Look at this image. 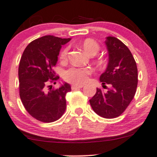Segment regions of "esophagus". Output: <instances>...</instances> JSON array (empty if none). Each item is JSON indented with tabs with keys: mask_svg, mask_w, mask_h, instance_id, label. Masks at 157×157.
Segmentation results:
<instances>
[{
	"mask_svg": "<svg viewBox=\"0 0 157 157\" xmlns=\"http://www.w3.org/2000/svg\"><path fill=\"white\" fill-rule=\"evenodd\" d=\"M82 87H83V86H82V85L73 84L72 86H71V89H72V90H77V89H80Z\"/></svg>",
	"mask_w": 157,
	"mask_h": 157,
	"instance_id": "34e87169",
	"label": "esophagus"
}]
</instances>
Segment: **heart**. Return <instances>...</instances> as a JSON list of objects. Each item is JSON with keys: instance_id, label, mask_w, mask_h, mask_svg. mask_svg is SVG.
Returning a JSON list of instances; mask_svg holds the SVG:
<instances>
[{"instance_id": "1", "label": "heart", "mask_w": 157, "mask_h": 157, "mask_svg": "<svg viewBox=\"0 0 157 157\" xmlns=\"http://www.w3.org/2000/svg\"><path fill=\"white\" fill-rule=\"evenodd\" d=\"M82 47L89 55H96L100 50L99 44L93 39H85L82 43ZM68 55V48H65L60 55V60L66 61ZM92 70L90 68H81V67H72L67 69L64 74V78L66 81L76 85H82L88 81L89 76L91 75Z\"/></svg>"}]
</instances>
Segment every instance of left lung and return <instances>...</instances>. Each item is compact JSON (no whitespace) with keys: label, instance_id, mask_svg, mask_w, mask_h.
<instances>
[{"label":"left lung","instance_id":"8db88e82","mask_svg":"<svg viewBox=\"0 0 157 157\" xmlns=\"http://www.w3.org/2000/svg\"><path fill=\"white\" fill-rule=\"evenodd\" d=\"M105 45L109 63L99 80L103 87L109 84L110 88L107 92L96 89L90 103L99 116L114 118L124 112L135 95L138 81L137 67L131 51L119 39L108 36Z\"/></svg>","mask_w":157,"mask_h":157}]
</instances>
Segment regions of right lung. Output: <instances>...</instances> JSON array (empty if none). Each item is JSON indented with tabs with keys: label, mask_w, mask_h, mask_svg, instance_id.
<instances>
[{
	"label": "right lung",
	"mask_w": 157,
	"mask_h": 157,
	"mask_svg": "<svg viewBox=\"0 0 157 157\" xmlns=\"http://www.w3.org/2000/svg\"><path fill=\"white\" fill-rule=\"evenodd\" d=\"M70 40L54 36H42L30 42L20 59V99L29 115L42 122L57 121L65 112V96L71 90L70 84L64 83L56 90L48 84L56 83L59 79L53 67L57 64L61 45Z\"/></svg>",
	"instance_id": "add662e5"
}]
</instances>
